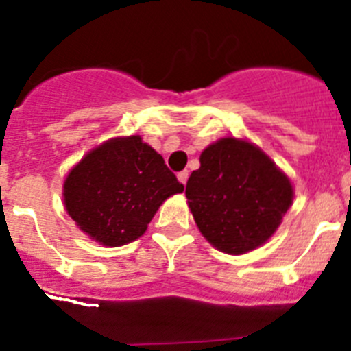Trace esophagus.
I'll return each mask as SVG.
<instances>
[{
    "mask_svg": "<svg viewBox=\"0 0 351 351\" xmlns=\"http://www.w3.org/2000/svg\"><path fill=\"white\" fill-rule=\"evenodd\" d=\"M188 176H190V173H188V170H182V172H179L178 173L179 182H181V184H186V181H188Z\"/></svg>",
    "mask_w": 351,
    "mask_h": 351,
    "instance_id": "esophagus-1",
    "label": "esophagus"
}]
</instances>
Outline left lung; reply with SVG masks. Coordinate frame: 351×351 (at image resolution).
<instances>
[{"instance_id":"obj_1","label":"left lung","mask_w":351,"mask_h":351,"mask_svg":"<svg viewBox=\"0 0 351 351\" xmlns=\"http://www.w3.org/2000/svg\"><path fill=\"white\" fill-rule=\"evenodd\" d=\"M186 198L204 237L223 253L243 255L278 230L293 202V188L262 149L226 137L202 151Z\"/></svg>"}]
</instances>
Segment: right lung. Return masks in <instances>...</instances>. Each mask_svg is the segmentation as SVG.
I'll return each mask as SVG.
<instances>
[{"label": "right lung", "instance_id": "1", "mask_svg": "<svg viewBox=\"0 0 351 351\" xmlns=\"http://www.w3.org/2000/svg\"><path fill=\"white\" fill-rule=\"evenodd\" d=\"M184 186L138 135L91 149L63 184L66 213L93 241L117 247L144 235L158 207Z\"/></svg>", "mask_w": 351, "mask_h": 351}]
</instances>
